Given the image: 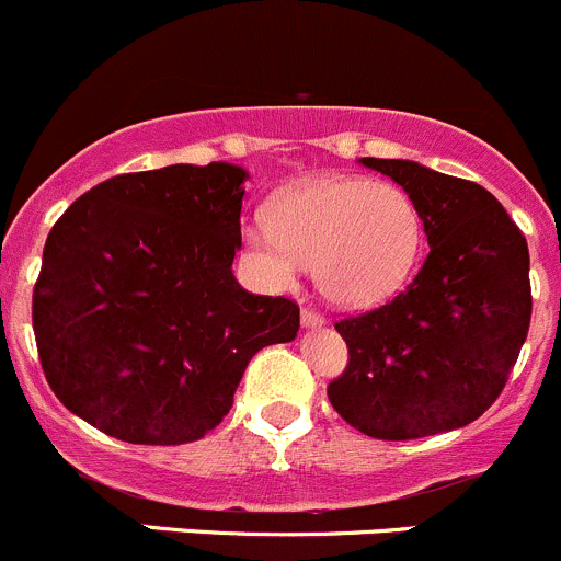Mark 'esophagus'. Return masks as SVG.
<instances>
[{
  "label": "esophagus",
  "mask_w": 561,
  "mask_h": 561,
  "mask_svg": "<svg viewBox=\"0 0 561 561\" xmlns=\"http://www.w3.org/2000/svg\"><path fill=\"white\" fill-rule=\"evenodd\" d=\"M299 321H302V327H308V330H313V327L324 324V316L316 313V310H310V308H305L302 313H299Z\"/></svg>",
  "instance_id": "1"
}]
</instances>
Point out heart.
Instances as JSON below:
<instances>
[{"instance_id":"1","label":"heart","mask_w":561,"mask_h":561,"mask_svg":"<svg viewBox=\"0 0 561 561\" xmlns=\"http://www.w3.org/2000/svg\"><path fill=\"white\" fill-rule=\"evenodd\" d=\"M242 242L273 286H291L305 264L327 299L374 308L412 278L423 215L396 182L313 174L275 198L270 220H248Z\"/></svg>"}]
</instances>
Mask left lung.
Returning a JSON list of instances; mask_svg holds the SVG:
<instances>
[{"label":"left lung","mask_w":561,"mask_h":561,"mask_svg":"<svg viewBox=\"0 0 561 561\" xmlns=\"http://www.w3.org/2000/svg\"><path fill=\"white\" fill-rule=\"evenodd\" d=\"M359 163L414 198L431 251L392 302L337 321L348 365L327 396L352 428L374 439L463 428L496 401L529 332V248L477 182L414 160Z\"/></svg>","instance_id":"left-lung-1"}]
</instances>
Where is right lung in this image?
I'll return each mask as SVG.
<instances>
[{
  "mask_svg": "<svg viewBox=\"0 0 561 561\" xmlns=\"http://www.w3.org/2000/svg\"><path fill=\"white\" fill-rule=\"evenodd\" d=\"M245 180L231 163L119 174L54 224L32 324L76 417L130 445H187L229 414L253 354L297 337L291 299L231 273Z\"/></svg>",
  "mask_w": 561,
  "mask_h": 561,
  "instance_id": "1",
  "label": "right lung"
}]
</instances>
